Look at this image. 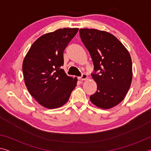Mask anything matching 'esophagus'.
<instances>
[{
	"mask_svg": "<svg viewBox=\"0 0 151 151\" xmlns=\"http://www.w3.org/2000/svg\"><path fill=\"white\" fill-rule=\"evenodd\" d=\"M78 79L80 81H85L86 79H87V75H86V74L83 73L81 76L78 77Z\"/></svg>",
	"mask_w": 151,
	"mask_h": 151,
	"instance_id": "esophagus-1",
	"label": "esophagus"
}]
</instances>
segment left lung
<instances>
[{
	"instance_id": "left-lung-1",
	"label": "left lung",
	"mask_w": 151,
	"mask_h": 151,
	"mask_svg": "<svg viewBox=\"0 0 151 151\" xmlns=\"http://www.w3.org/2000/svg\"><path fill=\"white\" fill-rule=\"evenodd\" d=\"M79 32L93 60L94 72L91 75L97 85V91L90 100L101 109L115 106L123 100L131 85L132 60L129 51L108 32L81 29Z\"/></svg>"
}]
</instances>
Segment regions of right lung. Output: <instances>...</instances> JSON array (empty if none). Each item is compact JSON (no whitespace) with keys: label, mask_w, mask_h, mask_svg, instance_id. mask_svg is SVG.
I'll return each mask as SVG.
<instances>
[{"label":"right lung","mask_w":151,"mask_h":151,"mask_svg":"<svg viewBox=\"0 0 151 151\" xmlns=\"http://www.w3.org/2000/svg\"><path fill=\"white\" fill-rule=\"evenodd\" d=\"M78 30L60 29L39 37L32 45L22 63L25 85L40 105L52 109L64 105L76 86L77 78L63 69V52Z\"/></svg>","instance_id":"obj_1"}]
</instances>
